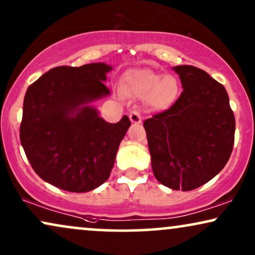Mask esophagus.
<instances>
[{
	"label": "esophagus",
	"instance_id": "34e87169",
	"mask_svg": "<svg viewBox=\"0 0 255 255\" xmlns=\"http://www.w3.org/2000/svg\"><path fill=\"white\" fill-rule=\"evenodd\" d=\"M129 119L130 121L133 122V124H141V121H142V118H141V113L138 111H131L129 113Z\"/></svg>",
	"mask_w": 255,
	"mask_h": 255
}]
</instances>
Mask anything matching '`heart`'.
Returning <instances> with one entry per match:
<instances>
[{"mask_svg": "<svg viewBox=\"0 0 255 255\" xmlns=\"http://www.w3.org/2000/svg\"><path fill=\"white\" fill-rule=\"evenodd\" d=\"M128 88L135 95H150L154 105L165 107L178 94L179 85L172 76H166L151 69H137L128 75Z\"/></svg>", "mask_w": 255, "mask_h": 255, "instance_id": "heart-1", "label": "heart"}]
</instances>
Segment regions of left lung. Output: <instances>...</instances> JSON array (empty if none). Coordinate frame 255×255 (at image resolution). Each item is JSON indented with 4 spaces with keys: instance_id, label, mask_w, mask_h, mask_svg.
Returning a JSON list of instances; mask_svg holds the SVG:
<instances>
[{
    "instance_id": "obj_1",
    "label": "left lung",
    "mask_w": 255,
    "mask_h": 255,
    "mask_svg": "<svg viewBox=\"0 0 255 255\" xmlns=\"http://www.w3.org/2000/svg\"><path fill=\"white\" fill-rule=\"evenodd\" d=\"M182 93L173 106L143 122L156 180L193 191L221 172L234 144L235 119L225 87L193 66L173 68Z\"/></svg>"
}]
</instances>
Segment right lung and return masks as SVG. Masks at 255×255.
<instances>
[{"mask_svg": "<svg viewBox=\"0 0 255 255\" xmlns=\"http://www.w3.org/2000/svg\"><path fill=\"white\" fill-rule=\"evenodd\" d=\"M108 64L61 66L29 86L20 138L35 173L63 191L83 193L107 181L130 121L99 117L90 102L111 94Z\"/></svg>", "mask_w": 255, "mask_h": 255, "instance_id": "right-lung-1", "label": "right lung"}]
</instances>
